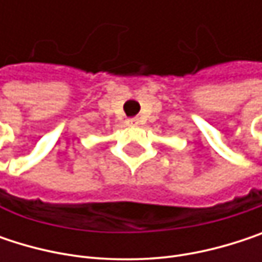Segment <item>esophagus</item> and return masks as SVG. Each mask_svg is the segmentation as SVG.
<instances>
[{"label":"esophagus","mask_w":262,"mask_h":262,"mask_svg":"<svg viewBox=\"0 0 262 262\" xmlns=\"http://www.w3.org/2000/svg\"><path fill=\"white\" fill-rule=\"evenodd\" d=\"M127 124H129V126H138V124H139V118H136V117H135V118H129V120H127Z\"/></svg>","instance_id":"34e87169"}]
</instances>
